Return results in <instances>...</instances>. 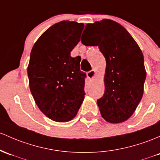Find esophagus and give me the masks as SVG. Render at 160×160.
I'll return each mask as SVG.
<instances>
[{
  "mask_svg": "<svg viewBox=\"0 0 160 160\" xmlns=\"http://www.w3.org/2000/svg\"><path fill=\"white\" fill-rule=\"evenodd\" d=\"M95 76H96V71H95L94 70H92V71H89L88 73H87V77H88L90 80H93Z\"/></svg>",
  "mask_w": 160,
  "mask_h": 160,
  "instance_id": "1",
  "label": "esophagus"
}]
</instances>
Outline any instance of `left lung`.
Listing matches in <instances>:
<instances>
[{
    "mask_svg": "<svg viewBox=\"0 0 160 160\" xmlns=\"http://www.w3.org/2000/svg\"><path fill=\"white\" fill-rule=\"evenodd\" d=\"M86 30L106 61L105 92L97 100L102 117L110 123L125 122L143 94L147 72L143 53L131 34L115 21L103 19L88 23ZM81 42L89 43L82 38Z\"/></svg>",
    "mask_w": 160,
    "mask_h": 160,
    "instance_id": "left-lung-1",
    "label": "left lung"
}]
</instances>
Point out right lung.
Here are the masks:
<instances>
[{
	"label": "right lung",
	"mask_w": 160,
	"mask_h": 160,
	"mask_svg": "<svg viewBox=\"0 0 160 160\" xmlns=\"http://www.w3.org/2000/svg\"><path fill=\"white\" fill-rule=\"evenodd\" d=\"M83 28V23L61 21L49 27L32 48L29 89L38 108L54 122L72 120L84 99L87 75L80 71V58L71 56Z\"/></svg>",
	"instance_id": "obj_1"
}]
</instances>
